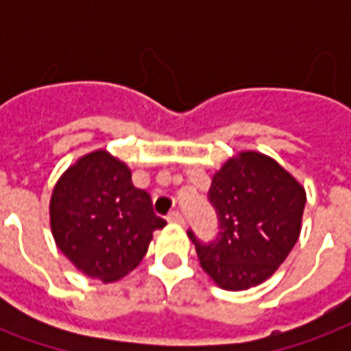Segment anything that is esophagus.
<instances>
[{
	"mask_svg": "<svg viewBox=\"0 0 351 351\" xmlns=\"http://www.w3.org/2000/svg\"><path fill=\"white\" fill-rule=\"evenodd\" d=\"M167 221H171V223H178V226H182L184 223V216L178 210H173V213L167 214Z\"/></svg>",
	"mask_w": 351,
	"mask_h": 351,
	"instance_id": "obj_1",
	"label": "esophagus"
}]
</instances>
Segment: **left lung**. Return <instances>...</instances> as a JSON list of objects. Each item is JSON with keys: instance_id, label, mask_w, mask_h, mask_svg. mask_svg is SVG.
Segmentation results:
<instances>
[{"instance_id": "8db88e82", "label": "left lung", "mask_w": 351, "mask_h": 351, "mask_svg": "<svg viewBox=\"0 0 351 351\" xmlns=\"http://www.w3.org/2000/svg\"><path fill=\"white\" fill-rule=\"evenodd\" d=\"M208 201L218 214V237L206 244L188 231L206 274L229 291L272 276L301 233V184L269 156L241 152L213 176Z\"/></svg>"}]
</instances>
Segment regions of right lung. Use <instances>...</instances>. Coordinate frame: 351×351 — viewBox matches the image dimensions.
<instances>
[{
	"label": "right lung",
	"mask_w": 351,
	"mask_h": 351,
	"mask_svg": "<svg viewBox=\"0 0 351 351\" xmlns=\"http://www.w3.org/2000/svg\"><path fill=\"white\" fill-rule=\"evenodd\" d=\"M165 223L154 214L150 195L133 186L130 167L105 150L67 169L50 199L58 248L79 271L101 282L133 271L154 231Z\"/></svg>",
	"instance_id": "1"
}]
</instances>
